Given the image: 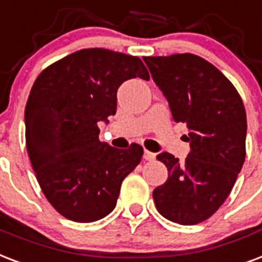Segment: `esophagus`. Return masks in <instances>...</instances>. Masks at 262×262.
<instances>
[{"label":"esophagus","instance_id":"1","mask_svg":"<svg viewBox=\"0 0 262 262\" xmlns=\"http://www.w3.org/2000/svg\"><path fill=\"white\" fill-rule=\"evenodd\" d=\"M143 159H145L146 161H153V160L156 159V154L149 151V150H145V153H143Z\"/></svg>","mask_w":262,"mask_h":262}]
</instances>
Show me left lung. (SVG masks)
Masks as SVG:
<instances>
[{
  "mask_svg": "<svg viewBox=\"0 0 262 262\" xmlns=\"http://www.w3.org/2000/svg\"><path fill=\"white\" fill-rule=\"evenodd\" d=\"M163 91L176 123H186L190 153L180 163L164 151L167 182L154 188L159 213L192 226L224 204L246 157V111L234 84L220 71L191 53L143 57Z\"/></svg>",
  "mask_w": 262,
  "mask_h": 262,
  "instance_id": "left-lung-1",
  "label": "left lung"
}]
</instances>
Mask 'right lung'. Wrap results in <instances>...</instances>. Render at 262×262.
Masks as SVG:
<instances>
[{
    "label": "right lung",
    "mask_w": 262,
    "mask_h": 262,
    "mask_svg": "<svg viewBox=\"0 0 262 262\" xmlns=\"http://www.w3.org/2000/svg\"><path fill=\"white\" fill-rule=\"evenodd\" d=\"M133 78L149 80L141 58L93 48L50 64L32 84L24 112L28 157L45 196L68 220L108 216L141 163V145L120 150L98 138L99 121L116 113L117 89Z\"/></svg>",
    "instance_id": "add662e5"
}]
</instances>
